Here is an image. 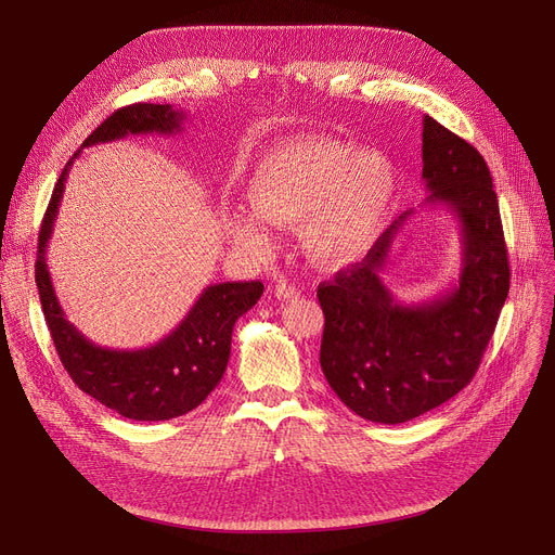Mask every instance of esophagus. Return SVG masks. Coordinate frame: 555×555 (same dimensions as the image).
<instances>
[{
    "mask_svg": "<svg viewBox=\"0 0 555 555\" xmlns=\"http://www.w3.org/2000/svg\"><path fill=\"white\" fill-rule=\"evenodd\" d=\"M274 295L281 301H295L301 295V289L297 285H293V283H287V281H279L276 287H274Z\"/></svg>",
    "mask_w": 555,
    "mask_h": 555,
    "instance_id": "obj_1",
    "label": "esophagus"
}]
</instances>
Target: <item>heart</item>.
<instances>
[{
    "mask_svg": "<svg viewBox=\"0 0 555 555\" xmlns=\"http://www.w3.org/2000/svg\"><path fill=\"white\" fill-rule=\"evenodd\" d=\"M396 193V170L383 155L331 137H304L258 162L249 180L251 209L229 211L224 231L241 249L266 254L272 245L266 222L301 227L312 266L344 270L383 236Z\"/></svg>",
    "mask_w": 555,
    "mask_h": 555,
    "instance_id": "heart-1",
    "label": "heart"
}]
</instances>
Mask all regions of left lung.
<instances>
[{"mask_svg":"<svg viewBox=\"0 0 555 555\" xmlns=\"http://www.w3.org/2000/svg\"><path fill=\"white\" fill-rule=\"evenodd\" d=\"M427 204L459 222L461 272L446 295L404 304L383 281L404 211L362 262L317 287L326 324L322 371L358 416L398 425L454 398L473 380L508 297V256L498 193L475 145L423 119Z\"/></svg>","mask_w":555,"mask_h":555,"instance_id":"1","label":"left lung"}]
</instances>
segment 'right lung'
I'll list each match as a JSON object with an SVG mask.
<instances>
[{
    "label": "right lung",
    "mask_w": 555,
    "mask_h": 555,
    "mask_svg": "<svg viewBox=\"0 0 555 555\" xmlns=\"http://www.w3.org/2000/svg\"><path fill=\"white\" fill-rule=\"evenodd\" d=\"M186 114L172 105L132 103L116 109L82 141L85 145L124 139L128 134L182 132ZM55 182L40 227L36 283L55 351L72 380L107 410L132 421H170L193 412L222 380L231 353V333L262 295L260 281L216 283L204 287L189 314L170 335L137 351L103 348L76 331L57 304L47 268V245L74 159Z\"/></svg>",
    "instance_id": "obj_1"
}]
</instances>
